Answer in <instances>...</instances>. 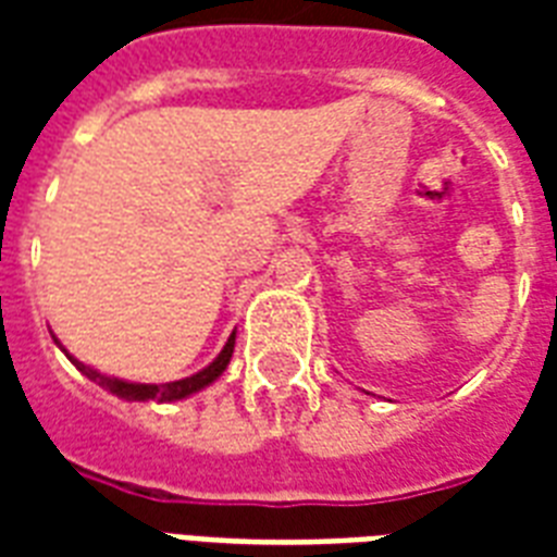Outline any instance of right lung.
<instances>
[{
  "label": "right lung",
  "instance_id": "1",
  "mask_svg": "<svg viewBox=\"0 0 557 557\" xmlns=\"http://www.w3.org/2000/svg\"><path fill=\"white\" fill-rule=\"evenodd\" d=\"M57 341V338H54ZM234 344H236V332H231V338H227V344L222 347V352H219L213 361H210L205 370L193 372V375H187V379H178V381H168V384H135V381H124V379H112V375H103V372L91 370V367H86L83 361H77V358L69 352V349L60 347V341H57V347L63 349L65 356H69V361H72L77 370L86 375L89 381H95V384H100L103 389H109L112 396L117 398H126V401H178V398H187L193 396V393H199V389H205L208 384H213V381L222 375V372L227 370V364H231V356H234Z\"/></svg>",
  "mask_w": 557,
  "mask_h": 557
}]
</instances>
